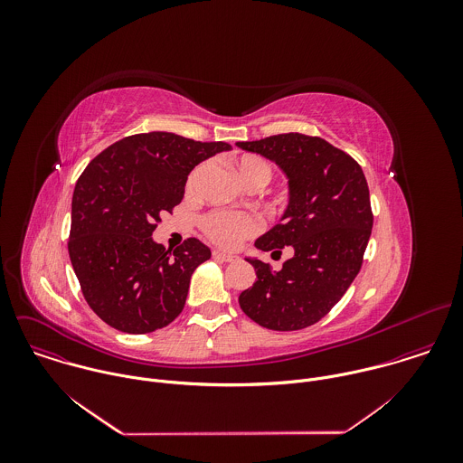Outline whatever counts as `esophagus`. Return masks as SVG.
Returning a JSON list of instances; mask_svg holds the SVG:
<instances>
[{
    "label": "esophagus",
    "instance_id": "34e87169",
    "mask_svg": "<svg viewBox=\"0 0 463 463\" xmlns=\"http://www.w3.org/2000/svg\"><path fill=\"white\" fill-rule=\"evenodd\" d=\"M212 257H213L215 260H221V262H233V260H237V257H233V255H226V253L217 251V250H213V251H212Z\"/></svg>",
    "mask_w": 463,
    "mask_h": 463
}]
</instances>
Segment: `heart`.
Instances as JSON below:
<instances>
[{
	"label": "heart",
	"mask_w": 463,
	"mask_h": 463,
	"mask_svg": "<svg viewBox=\"0 0 463 463\" xmlns=\"http://www.w3.org/2000/svg\"><path fill=\"white\" fill-rule=\"evenodd\" d=\"M232 165L239 180L251 187H264L272 178L270 164L259 155H241L232 160ZM201 167L196 169L189 180V185L196 180ZM201 228L204 235L221 248H235L241 241L251 237L259 230V219L248 212H210L203 217Z\"/></svg>",
	"instance_id": "1"
}]
</instances>
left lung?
<instances>
[{"instance_id": "left-lung-1", "label": "left lung", "mask_w": 463, "mask_h": 463, "mask_svg": "<svg viewBox=\"0 0 463 463\" xmlns=\"http://www.w3.org/2000/svg\"><path fill=\"white\" fill-rule=\"evenodd\" d=\"M237 146L272 160L288 180L279 224L255 246L294 250L281 270L248 259L257 281L239 305L267 330H303L330 312L362 267L373 230L367 180L356 160L321 137L279 133Z\"/></svg>"}]
</instances>
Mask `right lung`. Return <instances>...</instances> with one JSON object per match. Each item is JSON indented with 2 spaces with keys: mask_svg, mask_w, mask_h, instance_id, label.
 Wrapping results in <instances>:
<instances>
[{
  "mask_svg": "<svg viewBox=\"0 0 463 463\" xmlns=\"http://www.w3.org/2000/svg\"><path fill=\"white\" fill-rule=\"evenodd\" d=\"M232 149L169 132L137 133L101 151L76 182L69 259L94 314L125 333H151L185 307L191 276L210 259L198 239L173 253L151 235L184 199L199 162Z\"/></svg>",
  "mask_w": 463,
  "mask_h": 463,
  "instance_id": "obj_1",
  "label": "right lung"
}]
</instances>
